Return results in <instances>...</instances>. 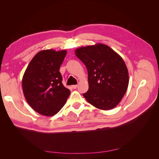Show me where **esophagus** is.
<instances>
[{"label":"esophagus","instance_id":"1","mask_svg":"<svg viewBox=\"0 0 159 159\" xmlns=\"http://www.w3.org/2000/svg\"><path fill=\"white\" fill-rule=\"evenodd\" d=\"M71 87L73 89H76L77 88H78V85H72Z\"/></svg>","mask_w":159,"mask_h":159}]
</instances>
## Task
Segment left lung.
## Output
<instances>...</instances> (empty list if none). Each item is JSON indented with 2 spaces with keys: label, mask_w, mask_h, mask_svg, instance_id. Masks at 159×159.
Here are the masks:
<instances>
[{
  "label": "left lung",
  "mask_w": 159,
  "mask_h": 159,
  "mask_svg": "<svg viewBox=\"0 0 159 159\" xmlns=\"http://www.w3.org/2000/svg\"><path fill=\"white\" fill-rule=\"evenodd\" d=\"M75 54L88 70L89 89L83 93L88 102L102 110L116 107L129 85L128 70L122 57L103 44L79 48Z\"/></svg>",
  "instance_id": "obj_1"
}]
</instances>
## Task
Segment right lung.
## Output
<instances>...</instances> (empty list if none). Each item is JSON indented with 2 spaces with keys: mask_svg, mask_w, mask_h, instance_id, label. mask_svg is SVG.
I'll use <instances>...</instances> for the list:
<instances>
[{
  "mask_svg": "<svg viewBox=\"0 0 159 159\" xmlns=\"http://www.w3.org/2000/svg\"><path fill=\"white\" fill-rule=\"evenodd\" d=\"M66 54V50H42L24 74L22 85L26 100L34 110L45 116L58 113L70 94L62 84L59 71Z\"/></svg>",
  "mask_w": 159,
  "mask_h": 159,
  "instance_id": "1",
  "label": "right lung"
}]
</instances>
